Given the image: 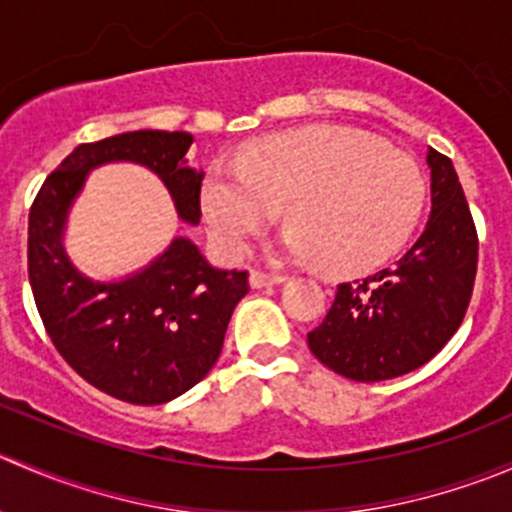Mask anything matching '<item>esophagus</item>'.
Masks as SVG:
<instances>
[{"label":"esophagus","mask_w":512,"mask_h":512,"mask_svg":"<svg viewBox=\"0 0 512 512\" xmlns=\"http://www.w3.org/2000/svg\"><path fill=\"white\" fill-rule=\"evenodd\" d=\"M285 282V277L280 275H265V272H252L250 275V287L252 289H265V287H277Z\"/></svg>","instance_id":"34e87169"}]
</instances>
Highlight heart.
<instances>
[{
	"mask_svg": "<svg viewBox=\"0 0 512 512\" xmlns=\"http://www.w3.org/2000/svg\"><path fill=\"white\" fill-rule=\"evenodd\" d=\"M200 200L227 257L245 255L287 203L292 225L277 252L359 275L406 245L426 205V175L376 136L317 123L247 143L240 163H213Z\"/></svg>",
	"mask_w": 512,
	"mask_h": 512,
	"instance_id": "obj_1",
	"label": "heart"
}]
</instances>
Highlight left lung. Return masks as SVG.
<instances>
[{"label":"left lung","mask_w":512,"mask_h":512,"mask_svg":"<svg viewBox=\"0 0 512 512\" xmlns=\"http://www.w3.org/2000/svg\"><path fill=\"white\" fill-rule=\"evenodd\" d=\"M431 218L389 270L337 287L309 352L352 381H386L433 359L471 302L478 237L451 158L428 148Z\"/></svg>","instance_id":"8db88e82"}]
</instances>
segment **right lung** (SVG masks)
I'll return each mask as SVG.
<instances>
[{
    "label": "right lung",
    "mask_w": 512,
    "mask_h": 512,
    "mask_svg": "<svg viewBox=\"0 0 512 512\" xmlns=\"http://www.w3.org/2000/svg\"><path fill=\"white\" fill-rule=\"evenodd\" d=\"M185 131H131L81 143L44 180L29 210V282L51 342L71 369L113 399L158 406L193 389L218 361L247 272L205 260L175 235L160 255L113 280L71 262L66 227L91 170L133 163L165 185L185 225L200 223L203 170L188 165Z\"/></svg>",
    "instance_id": "right-lung-1"
}]
</instances>
